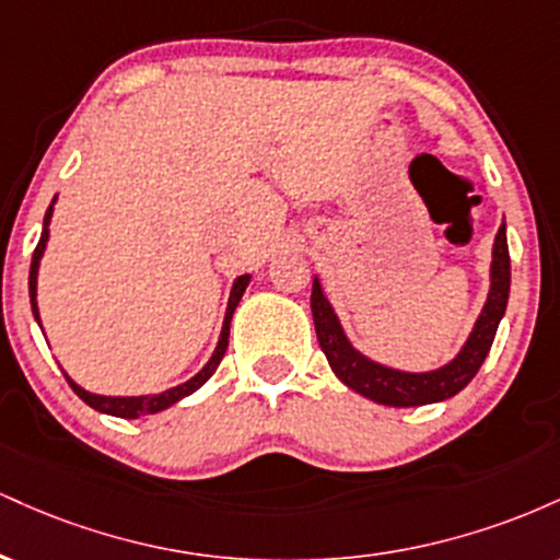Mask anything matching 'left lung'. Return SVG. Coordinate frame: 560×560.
<instances>
[{"mask_svg":"<svg viewBox=\"0 0 560 560\" xmlns=\"http://www.w3.org/2000/svg\"><path fill=\"white\" fill-rule=\"evenodd\" d=\"M508 292H511V258H508L503 221V226L498 229V236H494L492 244L490 292H487V302L485 307H481L477 324H474L471 334H468V339L453 361L440 365V369L434 371H419V374H416V371L389 369V365L371 361V358H365L361 350H355L350 339H347L331 302L326 300L318 276L313 279L311 311L313 324H316L318 345L339 382L378 405L416 408V405L442 402L447 400V397L458 395V392L477 376V371L481 369V363H485L487 352H490L492 347L500 318L505 316Z\"/></svg>","mask_w":560,"mask_h":560,"instance_id":"8db88e82","label":"left lung"}]
</instances>
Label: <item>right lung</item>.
<instances>
[{"label": "right lung", "instance_id": "add662e5", "mask_svg": "<svg viewBox=\"0 0 560 560\" xmlns=\"http://www.w3.org/2000/svg\"><path fill=\"white\" fill-rule=\"evenodd\" d=\"M55 202L57 197L52 199V205H49L47 215H44V229H42V240H38L36 249H34V258H31V273H28V294H31V311H34V318L36 324L42 326V318H38V305H36V279H38V262H42V255L44 249H47V242H49V221H52V210H55ZM249 284V273L244 276H236L234 287H231V294H229V305H226V316H223V329H221V337H218V345L213 350V355H210V361L202 365V371H197L195 376L189 378V382L178 384V387H171L165 392H158V395H139V397H110V395H94V392H86L79 384L73 382V378H68V384L73 387L75 395L81 397L83 402L92 405L94 410H100V413H107V416H118V419H139V416H152V413H160V410L171 408V405H176L178 400H184L186 395H191V392H197L202 387L205 382H208L210 376L215 374L218 363L223 361V355H226V347H229V329H231V316H234L236 305H240L244 289Z\"/></svg>", "mask_w": 560, "mask_h": 560}]
</instances>
